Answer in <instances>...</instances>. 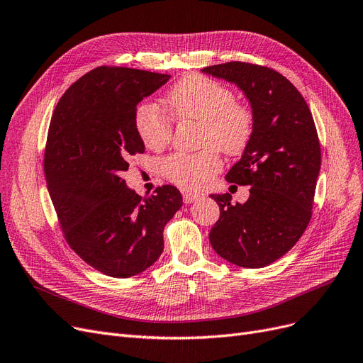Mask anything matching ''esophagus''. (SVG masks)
<instances>
[{
	"label": "esophagus",
	"instance_id": "34e87169",
	"mask_svg": "<svg viewBox=\"0 0 363 363\" xmlns=\"http://www.w3.org/2000/svg\"><path fill=\"white\" fill-rule=\"evenodd\" d=\"M199 196H201V195L192 194V192H184V194H183V201H184L186 204H191V203L196 201V199H198Z\"/></svg>",
	"mask_w": 363,
	"mask_h": 363
}]
</instances>
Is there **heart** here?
<instances>
[{"instance_id": "1", "label": "heart", "mask_w": 363, "mask_h": 363, "mask_svg": "<svg viewBox=\"0 0 363 363\" xmlns=\"http://www.w3.org/2000/svg\"><path fill=\"white\" fill-rule=\"evenodd\" d=\"M165 102L174 118L201 124V144L210 148L198 155H172L162 162V171L184 189H203L220 169V157L215 147L227 155H239L251 141L252 111L247 105L235 102V94L227 85L203 74L182 78L168 91ZM135 128L148 148L160 150L171 143L172 124L153 105L144 104L136 109Z\"/></svg>"}]
</instances>
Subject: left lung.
I'll use <instances>...</instances> for the list:
<instances>
[{"mask_svg":"<svg viewBox=\"0 0 363 363\" xmlns=\"http://www.w3.org/2000/svg\"><path fill=\"white\" fill-rule=\"evenodd\" d=\"M210 77L235 84L254 116L251 141L227 182L251 186L245 204L230 194H211L220 210L208 239L235 266L266 267L301 239L311 219L321 150L311 111L296 86L273 69L231 61L204 67Z\"/></svg>","mask_w":363,"mask_h":363,"instance_id":"8db88e82","label":"left lung"}]
</instances>
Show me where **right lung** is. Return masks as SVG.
<instances>
[{
    "label": "right lung",
    "mask_w": 363,
    "mask_h": 363,
    "mask_svg": "<svg viewBox=\"0 0 363 363\" xmlns=\"http://www.w3.org/2000/svg\"><path fill=\"white\" fill-rule=\"evenodd\" d=\"M128 67H97L55 106L45 150L49 196L66 240L86 264L112 278L135 277L164 251V227L182 207L171 184L140 196L121 179L144 153L136 106L169 81Z\"/></svg>",
    "instance_id": "right-lung-1"
}]
</instances>
